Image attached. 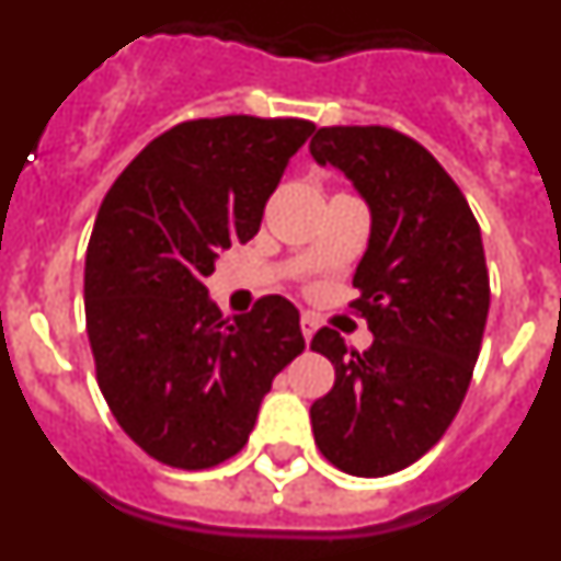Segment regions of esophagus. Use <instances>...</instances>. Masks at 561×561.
<instances>
[{
    "label": "esophagus",
    "mask_w": 561,
    "mask_h": 561,
    "mask_svg": "<svg viewBox=\"0 0 561 561\" xmlns=\"http://www.w3.org/2000/svg\"><path fill=\"white\" fill-rule=\"evenodd\" d=\"M300 331H304L306 342H311V336H314V331H317V320H314V317H311V314L300 317Z\"/></svg>",
    "instance_id": "esophagus-1"
}]
</instances>
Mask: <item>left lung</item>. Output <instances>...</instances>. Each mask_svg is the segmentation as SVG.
<instances>
[{
	"instance_id": "obj_1",
	"label": "left lung",
	"mask_w": 561,
	"mask_h": 561,
	"mask_svg": "<svg viewBox=\"0 0 561 561\" xmlns=\"http://www.w3.org/2000/svg\"><path fill=\"white\" fill-rule=\"evenodd\" d=\"M309 151L370 210L354 306L374 334L362 354L334 329L311 340L336 370L311 404L314 444L342 472L385 478L438 444L469 388L489 317L480 227L453 176L396 128H320Z\"/></svg>"
}]
</instances>
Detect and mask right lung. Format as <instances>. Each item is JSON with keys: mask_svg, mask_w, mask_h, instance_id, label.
<instances>
[{"mask_svg": "<svg viewBox=\"0 0 561 561\" xmlns=\"http://www.w3.org/2000/svg\"><path fill=\"white\" fill-rule=\"evenodd\" d=\"M311 131L250 114L180 123L134 157L98 210L83 270L98 385L160 463L210 469L241 453L272 379L304 354L286 297L225 320L205 277L221 250L255 236Z\"/></svg>", "mask_w": 561, "mask_h": 561, "instance_id": "add662e5", "label": "right lung"}]
</instances>
